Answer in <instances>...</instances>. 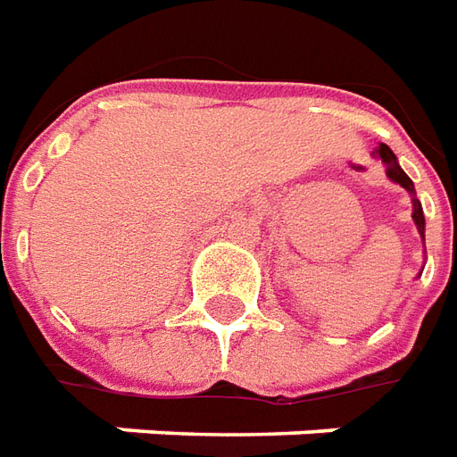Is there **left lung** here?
<instances>
[{
  "label": "left lung",
  "instance_id": "obj_1",
  "mask_svg": "<svg viewBox=\"0 0 457 457\" xmlns=\"http://www.w3.org/2000/svg\"><path fill=\"white\" fill-rule=\"evenodd\" d=\"M371 154H374V160H381V164L386 167V177H389L391 182L399 184V187H403V189L411 194V204H413V213H411V219H413V223H416L420 238L426 241V216H423V206H420L419 196H416V187H413V182H411V177L406 174V171L401 170L399 160H396V154L391 152L389 145H378L377 150L371 152ZM420 273H423V270H420Z\"/></svg>",
  "mask_w": 457,
  "mask_h": 457
}]
</instances>
